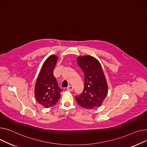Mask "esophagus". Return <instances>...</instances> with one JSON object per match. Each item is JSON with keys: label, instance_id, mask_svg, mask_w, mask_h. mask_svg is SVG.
Returning <instances> with one entry per match:
<instances>
[{"label": "esophagus", "instance_id": "obj_1", "mask_svg": "<svg viewBox=\"0 0 147 147\" xmlns=\"http://www.w3.org/2000/svg\"><path fill=\"white\" fill-rule=\"evenodd\" d=\"M73 89H74V87H73V86H72V85H69L68 87H67V90L68 91H72Z\"/></svg>", "mask_w": 147, "mask_h": 147}]
</instances>
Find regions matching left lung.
<instances>
[{
    "label": "left lung",
    "instance_id": "8db88e82",
    "mask_svg": "<svg viewBox=\"0 0 147 147\" xmlns=\"http://www.w3.org/2000/svg\"><path fill=\"white\" fill-rule=\"evenodd\" d=\"M77 63L84 74V88L75 100L81 107L91 109L100 107L108 92L105 74L98 60L91 56H80Z\"/></svg>",
    "mask_w": 147,
    "mask_h": 147
}]
</instances>
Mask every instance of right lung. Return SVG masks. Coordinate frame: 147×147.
<instances>
[{
	"label": "right lung",
	"mask_w": 147,
	"mask_h": 147,
	"mask_svg": "<svg viewBox=\"0 0 147 147\" xmlns=\"http://www.w3.org/2000/svg\"><path fill=\"white\" fill-rule=\"evenodd\" d=\"M58 57L50 56L42 65L35 85V97L37 102L45 107L55 106L60 97L63 90L59 87L53 70Z\"/></svg>",
	"instance_id": "1"
}]
</instances>
